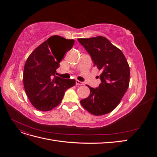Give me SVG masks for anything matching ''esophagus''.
<instances>
[{"instance_id":"1","label":"esophagus","mask_w":157,"mask_h":157,"mask_svg":"<svg viewBox=\"0 0 157 157\" xmlns=\"http://www.w3.org/2000/svg\"><path fill=\"white\" fill-rule=\"evenodd\" d=\"M76 84L77 85H84V82H80L79 80H76Z\"/></svg>"}]
</instances>
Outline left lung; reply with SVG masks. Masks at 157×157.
<instances>
[{"instance_id": "obj_1", "label": "left lung", "mask_w": 157, "mask_h": 157, "mask_svg": "<svg viewBox=\"0 0 157 157\" xmlns=\"http://www.w3.org/2000/svg\"><path fill=\"white\" fill-rule=\"evenodd\" d=\"M78 40L91 56L94 65L101 71V84L96 88L87 85L90 94L80 103L94 115H105L117 107L129 86V65L122 51L105 37Z\"/></svg>"}]
</instances>
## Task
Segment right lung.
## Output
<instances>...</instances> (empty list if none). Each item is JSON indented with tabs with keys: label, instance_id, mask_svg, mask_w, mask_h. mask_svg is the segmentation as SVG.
Listing matches in <instances>:
<instances>
[{
	"label": "right lung",
	"instance_id": "obj_1",
	"mask_svg": "<svg viewBox=\"0 0 157 157\" xmlns=\"http://www.w3.org/2000/svg\"><path fill=\"white\" fill-rule=\"evenodd\" d=\"M74 43L73 39L52 36L28 57L23 70V85L29 101L38 110L50 111L58 106L66 90L75 84L74 79L56 76V69L65 53L58 54L55 47L65 46L70 50Z\"/></svg>",
	"mask_w": 157,
	"mask_h": 157
}]
</instances>
